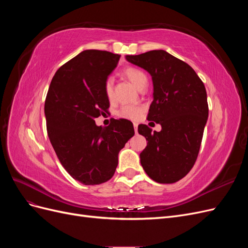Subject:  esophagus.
<instances>
[{"label": "esophagus", "mask_w": 248, "mask_h": 248, "mask_svg": "<svg viewBox=\"0 0 248 248\" xmlns=\"http://www.w3.org/2000/svg\"><path fill=\"white\" fill-rule=\"evenodd\" d=\"M133 127H134V131H136V133H138V124L133 123Z\"/></svg>", "instance_id": "1"}]
</instances>
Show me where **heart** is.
Here are the masks:
<instances>
[{
    "label": "heart",
    "instance_id": "1",
    "mask_svg": "<svg viewBox=\"0 0 248 248\" xmlns=\"http://www.w3.org/2000/svg\"><path fill=\"white\" fill-rule=\"evenodd\" d=\"M124 77L129 79L132 85L136 87L138 90H142L146 89L148 85V77L147 74L139 69L136 68V67H128L126 68L123 72ZM106 95L109 100H112L114 98V80L111 78H108L106 82ZM142 111V108L137 106H124L118 111V116L124 118V119H128V120H137L140 116Z\"/></svg>",
    "mask_w": 248,
    "mask_h": 248
}]
</instances>
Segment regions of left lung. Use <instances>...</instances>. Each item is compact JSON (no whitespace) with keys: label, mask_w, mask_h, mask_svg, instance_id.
I'll use <instances>...</instances> for the list:
<instances>
[{"label":"left lung","mask_w":248,"mask_h":248,"mask_svg":"<svg viewBox=\"0 0 248 248\" xmlns=\"http://www.w3.org/2000/svg\"><path fill=\"white\" fill-rule=\"evenodd\" d=\"M126 60L151 74L154 91L148 120L161 125L159 132L139 125V133L148 140L140 164L155 182L175 183L190 171L200 152L209 112L204 82L188 64L166 50Z\"/></svg>","instance_id":"left-lung-1"}]
</instances>
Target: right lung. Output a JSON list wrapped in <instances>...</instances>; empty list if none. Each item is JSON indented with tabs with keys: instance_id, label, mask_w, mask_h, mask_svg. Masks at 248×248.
I'll use <instances>...</instances> for the list:
<instances>
[{
	"instance_id": "1",
	"label": "right lung",
	"mask_w": 248,
	"mask_h": 248,
	"mask_svg": "<svg viewBox=\"0 0 248 248\" xmlns=\"http://www.w3.org/2000/svg\"><path fill=\"white\" fill-rule=\"evenodd\" d=\"M120 60L107 50L87 49L57 70L44 106L49 140L63 168L77 181L97 185L108 181L120 150L134 136L126 119L97 126L109 108L106 82Z\"/></svg>"
}]
</instances>
